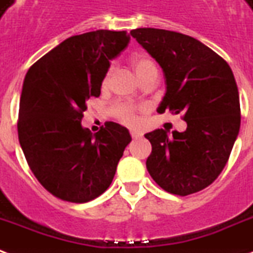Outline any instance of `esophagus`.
<instances>
[{"label":"esophagus","instance_id":"34e87169","mask_svg":"<svg viewBox=\"0 0 253 253\" xmlns=\"http://www.w3.org/2000/svg\"><path fill=\"white\" fill-rule=\"evenodd\" d=\"M130 134H131V136H132V138H134V139H136V138H139V136H142L141 132L135 131V130H132V131L130 132Z\"/></svg>","mask_w":253,"mask_h":253}]
</instances>
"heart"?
Masks as SVG:
<instances>
[{
  "label": "heart",
  "instance_id": "b5f03b06",
  "mask_svg": "<svg viewBox=\"0 0 253 253\" xmlns=\"http://www.w3.org/2000/svg\"><path fill=\"white\" fill-rule=\"evenodd\" d=\"M128 64H130V68H131V71L136 76V79L139 80V83L145 79H150V78L157 79V78H158V68H157V65H155L154 61H153L150 57H147V56H131L130 60H128ZM111 75L112 68H108L107 72L103 76V87H107L108 83H110V79H111ZM112 110L117 114V117L119 118L122 122H125V123L131 125V123H134V121H135L134 108H132L130 104H126V103H118V104L114 106Z\"/></svg>",
  "mask_w": 253,
  "mask_h": 253
}]
</instances>
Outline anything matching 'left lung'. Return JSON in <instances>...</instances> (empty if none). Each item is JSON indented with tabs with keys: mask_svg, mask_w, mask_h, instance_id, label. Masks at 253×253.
<instances>
[{
	"mask_svg": "<svg viewBox=\"0 0 253 253\" xmlns=\"http://www.w3.org/2000/svg\"><path fill=\"white\" fill-rule=\"evenodd\" d=\"M164 71L166 92L157 111L182 114L184 132H147L146 168L161 188L188 196L220 175L240 130L236 80L225 60L201 41L178 32L138 28L130 32Z\"/></svg>",
	"mask_w": 253,
	"mask_h": 253,
	"instance_id": "8db88e82",
	"label": "left lung"
}]
</instances>
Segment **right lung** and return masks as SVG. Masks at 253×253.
Returning a JSON list of instances; mask_svg holds the SVG:
<instances>
[{
	"mask_svg": "<svg viewBox=\"0 0 253 253\" xmlns=\"http://www.w3.org/2000/svg\"><path fill=\"white\" fill-rule=\"evenodd\" d=\"M130 42L126 31L72 36L32 65L22 84L18 141L32 173L64 201L88 203L111 185L131 135L107 122L93 134L82 126L85 103L98 98L110 60Z\"/></svg>",
	"mask_w": 253,
	"mask_h": 253,
	"instance_id": "1",
	"label": "right lung"
}]
</instances>
